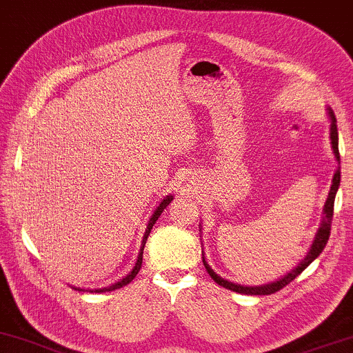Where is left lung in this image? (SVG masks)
<instances>
[{
  "mask_svg": "<svg viewBox=\"0 0 353 353\" xmlns=\"http://www.w3.org/2000/svg\"><path fill=\"white\" fill-rule=\"evenodd\" d=\"M327 113H329V120H330V144H332V151H334L335 161L341 164V154H339L337 120H335V114H334L332 110L327 108ZM339 185H341V168L335 169L332 185H330L329 195H327V201H325V205H324V215H322V222L319 225V228H317L316 236H314L311 248H309V252L305 253V256L303 258V260L298 263V266H294V268H292L290 273H286L284 276H281L279 279H276V281H271L268 284H260V286H243V284L232 283V281H228V279H223L222 276H219L217 273H215V271L209 266V263L205 261V256H203V252H202V261H203V266H205L207 273L210 274V278L214 279V281L217 283L219 286L227 288V290H230V291L240 292V294L265 296V294H273V292L283 290V288L286 286V284H290L292 279L296 278V276H299L301 273H303V271L307 268V266L311 265V263L316 260L317 256H319V254L322 253V250L325 248L327 240H329V235H330V223H332V215H334V201H335V194H337V190H339Z\"/></svg>",
  "mask_w": 353,
  "mask_h": 353,
  "instance_id": "obj_1",
  "label": "left lung"
}]
</instances>
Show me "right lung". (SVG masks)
<instances>
[{
	"mask_svg": "<svg viewBox=\"0 0 353 353\" xmlns=\"http://www.w3.org/2000/svg\"><path fill=\"white\" fill-rule=\"evenodd\" d=\"M171 201H172V194L165 195V197L163 199V201L159 202V205L156 207L154 214L151 215L150 222H148L146 232H144V236H143V241H141V248H139V253H138V260H136L134 266H133V270H131L130 273L125 276V278H121L120 281H117V283L110 284V286H107V288H100V290H90V292H107V291H114V290H120V288L126 286V284H130L131 281H133V279L136 278V274H138V273H139V270H141V265H143V250H144V245H146L148 235H150V233H151V228H152V225L156 223V220L159 219V215L163 214V210L165 209V207L169 205V203H171ZM75 290H79V291H85V290H80V288H75Z\"/></svg>",
	"mask_w": 353,
	"mask_h": 353,
	"instance_id": "obj_1",
	"label": "right lung"
}]
</instances>
